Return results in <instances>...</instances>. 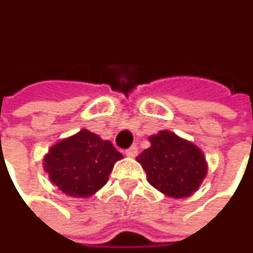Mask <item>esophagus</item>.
<instances>
[{
  "label": "esophagus",
  "mask_w": 253,
  "mask_h": 253,
  "mask_svg": "<svg viewBox=\"0 0 253 253\" xmlns=\"http://www.w3.org/2000/svg\"><path fill=\"white\" fill-rule=\"evenodd\" d=\"M124 154L127 156V157H136L138 156V148L136 147H130L129 150H126Z\"/></svg>",
  "instance_id": "34e87169"
}]
</instances>
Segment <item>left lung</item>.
<instances>
[{"mask_svg":"<svg viewBox=\"0 0 253 253\" xmlns=\"http://www.w3.org/2000/svg\"><path fill=\"white\" fill-rule=\"evenodd\" d=\"M150 142L151 147L138 157L148 182L173 199H185L197 191L208 175L202 150L169 130L150 136Z\"/></svg>","mask_w":253,"mask_h":253,"instance_id":"8db88e82","label":"left lung"}]
</instances>
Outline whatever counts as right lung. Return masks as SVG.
I'll list each match as a JSON object with an SVG mask.
<instances>
[{
	"label": "right lung",
	"instance_id": "obj_1",
	"mask_svg": "<svg viewBox=\"0 0 253 253\" xmlns=\"http://www.w3.org/2000/svg\"><path fill=\"white\" fill-rule=\"evenodd\" d=\"M123 156L109 141L83 129L59 141L44 157L50 181L71 197H88L99 191Z\"/></svg>",
	"mask_w": 253,
	"mask_h": 253
}]
</instances>
